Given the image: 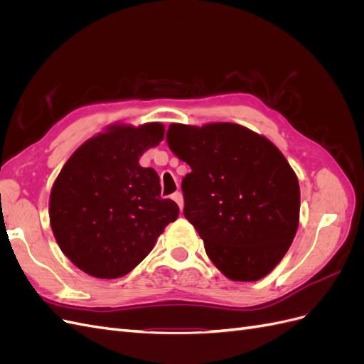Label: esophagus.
Here are the masks:
<instances>
[{"mask_svg":"<svg viewBox=\"0 0 364 364\" xmlns=\"http://www.w3.org/2000/svg\"><path fill=\"white\" fill-rule=\"evenodd\" d=\"M171 199L179 205L181 211H182V209H183V196H182V193L181 191H176L174 194H171Z\"/></svg>","mask_w":364,"mask_h":364,"instance_id":"esophagus-1","label":"esophagus"}]
</instances>
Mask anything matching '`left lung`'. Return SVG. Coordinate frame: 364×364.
Segmentation results:
<instances>
[{"instance_id": "obj_1", "label": "left lung", "mask_w": 364, "mask_h": 364, "mask_svg": "<svg viewBox=\"0 0 364 364\" xmlns=\"http://www.w3.org/2000/svg\"><path fill=\"white\" fill-rule=\"evenodd\" d=\"M168 147L191 167L183 215L226 278L253 282L287 253L299 226L297 176L279 149L235 123H173Z\"/></svg>"}]
</instances>
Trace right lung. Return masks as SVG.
<instances>
[{
    "instance_id": "add662e5",
    "label": "right lung",
    "mask_w": 364,
    "mask_h": 364,
    "mask_svg": "<svg viewBox=\"0 0 364 364\" xmlns=\"http://www.w3.org/2000/svg\"><path fill=\"white\" fill-rule=\"evenodd\" d=\"M164 124H111L65 162L50 194V225L60 250L85 273L115 279L155 247L179 206L161 197L159 176L139 165L164 139Z\"/></svg>"
}]
</instances>
